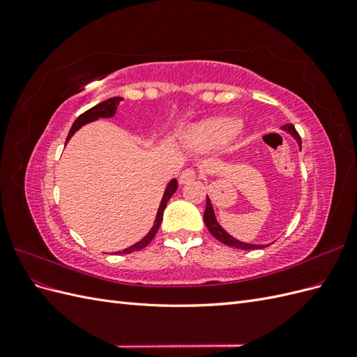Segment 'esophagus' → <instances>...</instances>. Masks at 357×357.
I'll return each instance as SVG.
<instances>
[{
    "label": "esophagus",
    "mask_w": 357,
    "mask_h": 357,
    "mask_svg": "<svg viewBox=\"0 0 357 357\" xmlns=\"http://www.w3.org/2000/svg\"><path fill=\"white\" fill-rule=\"evenodd\" d=\"M195 178H197V171L193 168H186L185 171H181V174L178 177L180 185H185V183H189Z\"/></svg>",
    "instance_id": "obj_1"
}]
</instances>
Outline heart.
I'll list each match as a JSON object with an SVG mask.
<instances>
[{
	"instance_id": "obj_1",
	"label": "heart",
	"mask_w": 357,
	"mask_h": 357,
	"mask_svg": "<svg viewBox=\"0 0 357 357\" xmlns=\"http://www.w3.org/2000/svg\"><path fill=\"white\" fill-rule=\"evenodd\" d=\"M240 122L236 119L231 117H218L210 119L197 126L190 128L186 139L188 143L201 152H208V150H215L231 139L238 132Z\"/></svg>"
}]
</instances>
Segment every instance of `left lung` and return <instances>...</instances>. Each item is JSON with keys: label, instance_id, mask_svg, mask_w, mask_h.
Here are the masks:
<instances>
[{"label": "left lung", "instance_id": "obj_1", "mask_svg": "<svg viewBox=\"0 0 357 357\" xmlns=\"http://www.w3.org/2000/svg\"><path fill=\"white\" fill-rule=\"evenodd\" d=\"M284 131H287L291 137H295V139L299 144V149H301V137L298 134V131L295 129V126L291 123H287L283 126ZM204 222H205V226H207L208 231L211 232V235L214 236L215 240H219L220 243L226 244V245H231V247H236V248H243V250H253V248H264V245H257V244H247V243H241L238 240H235L234 236H231L228 232H226L225 229H222V226L218 223V220H215V215H214V211H213V207H211V202L207 197V207H205V211H204Z\"/></svg>", "mask_w": 357, "mask_h": 357}]
</instances>
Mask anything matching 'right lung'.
I'll list each match as a JSON object with an SVG mask.
<instances>
[{
  "label": "right lung",
  "mask_w": 357,
  "mask_h": 357,
  "mask_svg": "<svg viewBox=\"0 0 357 357\" xmlns=\"http://www.w3.org/2000/svg\"><path fill=\"white\" fill-rule=\"evenodd\" d=\"M121 101H122V98H119V96H114V98L105 100V101H102V102H100V104H96L95 107H92V109H89L88 112H84L83 114H80L77 119H75V122L73 123V126H71V129H70L68 137H67V139H66V144L68 143V139L74 135V132L77 131V129H80L84 123L96 121V119H98V117H112V116H114L117 105H119V102H121ZM177 186H178V185H177V180H176V178L169 181V185L167 186V190H165V193H164V197H162V201H160V205H159V210H158V214H156V219H155V223H153V228L149 231V234L144 236V238H143L142 241H138L137 244L125 248L123 252H117V253L128 255V253H132V252H135V250H142V248H144L150 241H152V240L155 238V235H156V232H158V229H159V226H160L162 218H164V210H165V207H167V202H168V199H169L172 195H174V192L177 190Z\"/></svg>",
  "instance_id": "1"
}]
</instances>
